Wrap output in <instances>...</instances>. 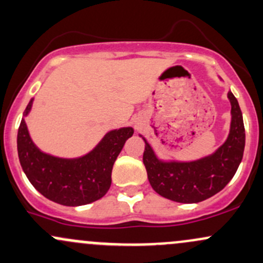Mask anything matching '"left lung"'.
I'll list each match as a JSON object with an SVG mask.
<instances>
[{
  "mask_svg": "<svg viewBox=\"0 0 263 263\" xmlns=\"http://www.w3.org/2000/svg\"><path fill=\"white\" fill-rule=\"evenodd\" d=\"M227 97L231 102L230 134L212 155L189 162L163 161L140 135L146 143L143 164L147 177L158 195L181 203H197L220 192L232 180L242 161L246 137L237 100L231 91Z\"/></svg>",
  "mask_w": 263,
  "mask_h": 263,
  "instance_id": "left-lung-1",
  "label": "left lung"
}]
</instances>
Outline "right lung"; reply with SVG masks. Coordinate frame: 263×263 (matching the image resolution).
Instances as JSON below:
<instances>
[{
    "label": "right lung",
    "instance_id": "add662e5",
    "mask_svg": "<svg viewBox=\"0 0 263 263\" xmlns=\"http://www.w3.org/2000/svg\"><path fill=\"white\" fill-rule=\"evenodd\" d=\"M32 102L31 99L17 134L20 163L28 181L46 198L63 206H82L103 197L111 186L115 161L134 135V128L112 129L92 151L81 157H56L42 152L28 134L25 117L30 114Z\"/></svg>",
    "mask_w": 263,
    "mask_h": 263
}]
</instances>
